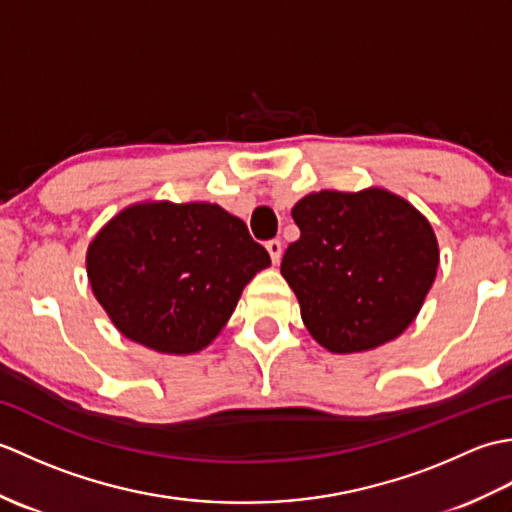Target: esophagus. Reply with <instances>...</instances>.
<instances>
[{
    "mask_svg": "<svg viewBox=\"0 0 512 512\" xmlns=\"http://www.w3.org/2000/svg\"><path fill=\"white\" fill-rule=\"evenodd\" d=\"M266 250L270 253V259H273V264L281 262V253H284V248H281L279 239H270V242H266Z\"/></svg>",
    "mask_w": 512,
    "mask_h": 512,
    "instance_id": "esophagus-1",
    "label": "esophagus"
}]
</instances>
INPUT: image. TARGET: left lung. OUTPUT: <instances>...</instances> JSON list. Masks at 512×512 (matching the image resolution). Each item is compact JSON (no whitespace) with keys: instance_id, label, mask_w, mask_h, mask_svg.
Here are the masks:
<instances>
[{"instance_id":"8db88e82","label":"left lung","mask_w":512,"mask_h":512,"mask_svg":"<svg viewBox=\"0 0 512 512\" xmlns=\"http://www.w3.org/2000/svg\"><path fill=\"white\" fill-rule=\"evenodd\" d=\"M301 237L281 259L312 339L332 354L398 339L436 281L440 248L427 217L380 187L323 189L292 206Z\"/></svg>"}]
</instances>
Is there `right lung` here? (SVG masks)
I'll list each match as a JSON object with an SVG mask.
<instances>
[{
	"label": "right lung",
	"instance_id": "obj_1",
	"mask_svg": "<svg viewBox=\"0 0 512 512\" xmlns=\"http://www.w3.org/2000/svg\"><path fill=\"white\" fill-rule=\"evenodd\" d=\"M268 266L246 224L211 202L125 206L85 255L94 297L116 330L173 356L211 345L244 286Z\"/></svg>",
	"mask_w": 512,
	"mask_h": 512
}]
</instances>
